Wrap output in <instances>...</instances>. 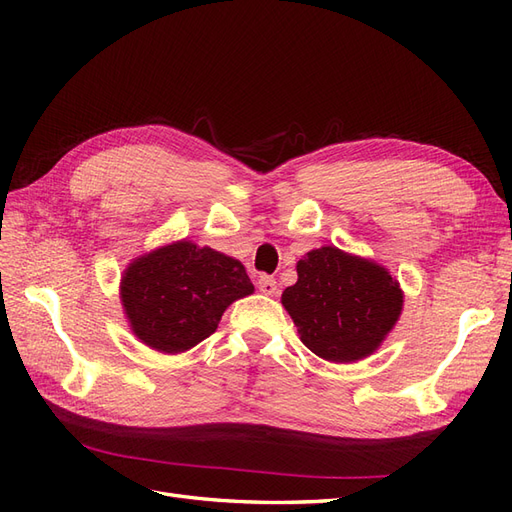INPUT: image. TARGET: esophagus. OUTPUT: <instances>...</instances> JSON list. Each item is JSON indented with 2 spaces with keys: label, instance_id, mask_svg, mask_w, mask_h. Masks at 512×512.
<instances>
[{
  "label": "esophagus",
  "instance_id": "1",
  "mask_svg": "<svg viewBox=\"0 0 512 512\" xmlns=\"http://www.w3.org/2000/svg\"><path fill=\"white\" fill-rule=\"evenodd\" d=\"M258 290H260L262 294H275V292H277V282L273 280L271 275H260Z\"/></svg>",
  "mask_w": 512,
  "mask_h": 512
}]
</instances>
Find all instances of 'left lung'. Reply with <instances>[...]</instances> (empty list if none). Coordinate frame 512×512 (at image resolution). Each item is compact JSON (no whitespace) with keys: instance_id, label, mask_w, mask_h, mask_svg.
I'll return each instance as SVG.
<instances>
[{"instance_id":"1","label":"left lung","mask_w":512,"mask_h":512,"mask_svg":"<svg viewBox=\"0 0 512 512\" xmlns=\"http://www.w3.org/2000/svg\"><path fill=\"white\" fill-rule=\"evenodd\" d=\"M299 280L282 305L301 342L329 363H356L374 354L404 309V290L376 260L322 245L297 262Z\"/></svg>"}]
</instances>
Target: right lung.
<instances>
[{
  "label": "right lung",
  "mask_w": 512,
  "mask_h": 512,
  "mask_svg": "<svg viewBox=\"0 0 512 512\" xmlns=\"http://www.w3.org/2000/svg\"><path fill=\"white\" fill-rule=\"evenodd\" d=\"M254 292L237 258L181 239L136 256L119 299L128 327L151 350L181 354L215 333L222 314Z\"/></svg>",
  "instance_id": "right-lung-1"
}]
</instances>
